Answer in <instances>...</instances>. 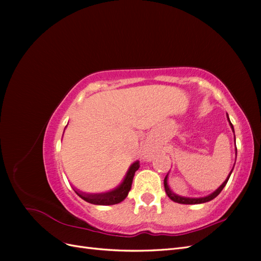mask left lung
<instances>
[{
	"label": "left lung",
	"mask_w": 261,
	"mask_h": 261,
	"mask_svg": "<svg viewBox=\"0 0 261 261\" xmlns=\"http://www.w3.org/2000/svg\"><path fill=\"white\" fill-rule=\"evenodd\" d=\"M226 117H227V121H228V123H230L231 128H232V130H233V133H234V127H233V125H232V123H231V121H230V118H228V115H227V114H226ZM234 137H235V135H234ZM235 154H238V149H235ZM233 169H234V167H233ZM233 169L231 170L230 174L227 175L226 179L223 181L222 185H221L219 188H217L216 191L213 192V193H211L210 195H208V196H206V197H199V198H189V197H183V196H179V195H176V194L173 193V192L171 191V188H170V187H169V185H168V176H169V173H168L167 176H165V178H164V188H165V193H167V195L169 196V198H170L171 200L175 201V202H177V203H184V204H197V203H203V202L210 201V200H212V199H215L216 197L221 193V191H222V189L224 188V186H225V185H226V183H227L228 178H230V176H231V174H232Z\"/></svg>",
	"instance_id": "8db88e82"
}]
</instances>
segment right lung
Returning <instances> with one entry per match:
<instances>
[{
    "mask_svg": "<svg viewBox=\"0 0 261 261\" xmlns=\"http://www.w3.org/2000/svg\"><path fill=\"white\" fill-rule=\"evenodd\" d=\"M138 169H139V161H135L133 164H130V167L127 173H126L122 183L114 189H112V191H109L106 193L88 194V193H84L75 187L73 188L75 193L80 196L82 199L92 204H98V206H110V204L120 203L126 198V197H127L132 188L134 175H135V172Z\"/></svg>",
    "mask_w": 261,
    "mask_h": 261,
    "instance_id": "1",
    "label": "right lung"
}]
</instances>
